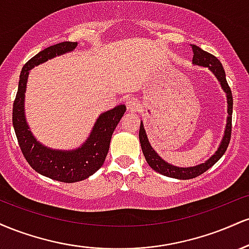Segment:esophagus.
<instances>
[{
    "label": "esophagus",
    "instance_id": "obj_1",
    "mask_svg": "<svg viewBox=\"0 0 249 249\" xmlns=\"http://www.w3.org/2000/svg\"><path fill=\"white\" fill-rule=\"evenodd\" d=\"M125 105H126V110L128 112H134L139 107V103L137 102L136 98H127L125 101Z\"/></svg>",
    "mask_w": 249,
    "mask_h": 249
}]
</instances>
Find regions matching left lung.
I'll return each mask as SVG.
<instances>
[{"label": "left lung", "mask_w": 249, "mask_h": 249, "mask_svg": "<svg viewBox=\"0 0 249 249\" xmlns=\"http://www.w3.org/2000/svg\"><path fill=\"white\" fill-rule=\"evenodd\" d=\"M193 50V64L200 65V67H207L215 75L216 78L219 79L220 84H221L222 89L226 93H227V103H228V118H227V125H226L225 136L222 138L221 144L216 151L215 154H213L206 162L196 165L193 167H177L173 165H170L168 162L162 160L160 157L156 153L152 146L148 142L147 136L145 133L144 125L141 123V128H139V142H141L142 153H144L145 159H146L147 164L150 165L151 168H153L156 172L164 174L166 177H171V178L176 179H193L196 177H199L200 174L206 172L208 168H211L215 164L216 161L224 156V153L227 150L228 144L231 141V134H232V112H233V96L232 91H231L230 85H228L227 81H226V73L224 70V67L220 63V61L212 53H207V51L200 49L198 45L191 44Z\"/></svg>", "instance_id": "8db88e82"}]
</instances>
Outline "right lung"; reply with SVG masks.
I'll list each match as a JSON object with an SVG mask.
<instances>
[{
    "label": "right lung",
    "instance_id": "obj_1",
    "mask_svg": "<svg viewBox=\"0 0 249 249\" xmlns=\"http://www.w3.org/2000/svg\"><path fill=\"white\" fill-rule=\"evenodd\" d=\"M77 42H62L42 50L24 64L19 75L18 89L13 104V125L25 160L36 172L62 182H76L87 179L104 164L110 147L111 137L123 115L125 105L107 111L97 119L92 132L82 147L73 151H56L43 146L30 132L24 116V92L30 69L53 58L69 53Z\"/></svg>",
    "mask_w": 249,
    "mask_h": 249
}]
</instances>
